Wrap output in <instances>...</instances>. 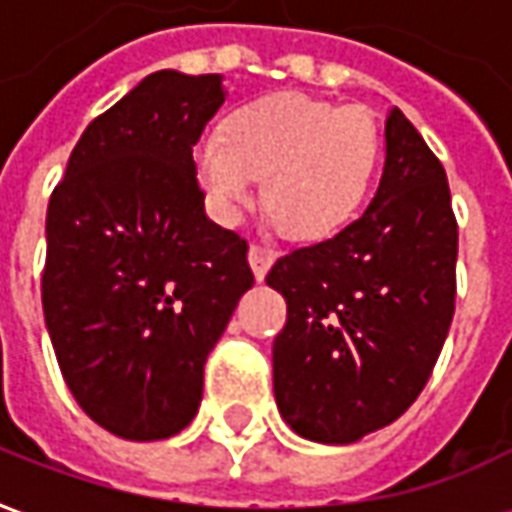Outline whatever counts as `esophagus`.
<instances>
[{
	"label": "esophagus",
	"instance_id": "esophagus-1",
	"mask_svg": "<svg viewBox=\"0 0 512 512\" xmlns=\"http://www.w3.org/2000/svg\"><path fill=\"white\" fill-rule=\"evenodd\" d=\"M277 260V249H271L266 244H252L249 246V266L255 271L257 279H263L268 274L271 263Z\"/></svg>",
	"mask_w": 512,
	"mask_h": 512
}]
</instances>
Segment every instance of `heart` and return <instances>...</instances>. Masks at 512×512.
Returning a JSON list of instances; mask_svg holds the SVG:
<instances>
[{"mask_svg": "<svg viewBox=\"0 0 512 512\" xmlns=\"http://www.w3.org/2000/svg\"><path fill=\"white\" fill-rule=\"evenodd\" d=\"M378 161L381 134L367 109L296 93L241 104L194 153L216 211L235 216L252 205L260 180L266 213L296 238H321L351 222L373 189Z\"/></svg>", "mask_w": 512, "mask_h": 512, "instance_id": "1", "label": "heart"}]
</instances>
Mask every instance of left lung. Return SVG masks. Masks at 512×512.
I'll return each mask as SVG.
<instances>
[{"mask_svg": "<svg viewBox=\"0 0 512 512\" xmlns=\"http://www.w3.org/2000/svg\"><path fill=\"white\" fill-rule=\"evenodd\" d=\"M455 260L447 172L392 106L384 175L367 211L282 255L266 277L288 301L274 395L290 428L351 444L417 400L455 315Z\"/></svg>", "mask_w": 512, "mask_h": 512, "instance_id": "8db88e82", "label": "left lung"}]
</instances>
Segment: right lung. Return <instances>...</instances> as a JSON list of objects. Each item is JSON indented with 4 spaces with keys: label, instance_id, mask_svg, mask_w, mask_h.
<instances>
[{
    "label": "right lung",
    "instance_id": "right-lung-1",
    "mask_svg": "<svg viewBox=\"0 0 512 512\" xmlns=\"http://www.w3.org/2000/svg\"><path fill=\"white\" fill-rule=\"evenodd\" d=\"M222 104L216 73H150L87 126L51 191V345L84 414L123 439L189 425L202 365L255 285L246 238L205 216L191 156Z\"/></svg>",
    "mask_w": 512,
    "mask_h": 512
}]
</instances>
